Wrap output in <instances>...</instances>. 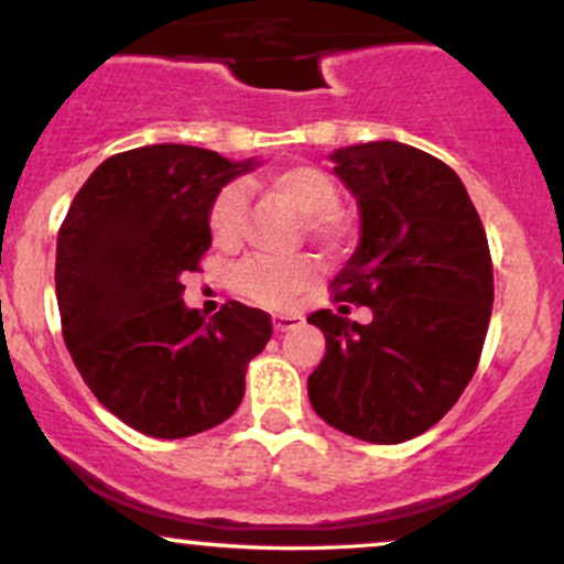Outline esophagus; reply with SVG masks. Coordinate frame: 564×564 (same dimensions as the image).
I'll use <instances>...</instances> for the list:
<instances>
[{"label": "esophagus", "mask_w": 564, "mask_h": 564, "mask_svg": "<svg viewBox=\"0 0 564 564\" xmlns=\"http://www.w3.org/2000/svg\"><path fill=\"white\" fill-rule=\"evenodd\" d=\"M302 324V315L300 313H281V315H272V326L275 332H289L294 326Z\"/></svg>", "instance_id": "obj_1"}]
</instances>
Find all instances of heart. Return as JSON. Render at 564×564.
Wrapping results in <instances>:
<instances>
[{"instance_id": "heart-1", "label": "heart", "mask_w": 564, "mask_h": 564, "mask_svg": "<svg viewBox=\"0 0 564 564\" xmlns=\"http://www.w3.org/2000/svg\"><path fill=\"white\" fill-rule=\"evenodd\" d=\"M270 187L305 216V232L326 249H343L352 238L350 216L337 206L339 189L329 171L313 163H289L270 173ZM246 195L240 184H227L208 206V232L214 243L232 246L240 235ZM313 262L307 257H249L232 268V286L246 300L264 307H283L307 289Z\"/></svg>"}]
</instances>
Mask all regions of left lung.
<instances>
[{
    "label": "left lung",
    "mask_w": 564,
    "mask_h": 564,
    "mask_svg": "<svg viewBox=\"0 0 564 564\" xmlns=\"http://www.w3.org/2000/svg\"><path fill=\"white\" fill-rule=\"evenodd\" d=\"M361 212V243L332 281L334 302L372 321L307 315L326 352L307 377L313 410L332 429L399 444L436 425L471 382L492 313L485 227L457 173L399 141L332 154Z\"/></svg>",
    "instance_id": "8db88e82"
}]
</instances>
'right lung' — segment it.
<instances>
[{"label": "right lung", "instance_id": "add662e5", "mask_svg": "<svg viewBox=\"0 0 564 564\" xmlns=\"http://www.w3.org/2000/svg\"><path fill=\"white\" fill-rule=\"evenodd\" d=\"M253 160L187 144L111 154L72 200L55 246V296L74 367L107 410L154 438L225 423L272 334L264 311L230 300L206 318L182 275L212 246L208 206Z\"/></svg>", "mask_w": 564, "mask_h": 564}]
</instances>
